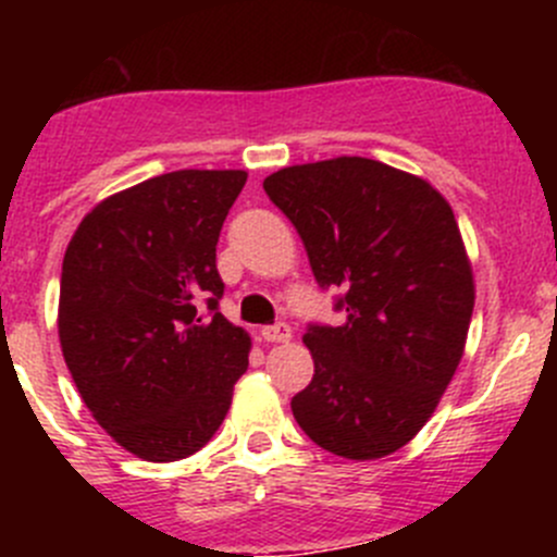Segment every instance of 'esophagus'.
Wrapping results in <instances>:
<instances>
[{"label":"esophagus","instance_id":"34e87169","mask_svg":"<svg viewBox=\"0 0 557 557\" xmlns=\"http://www.w3.org/2000/svg\"><path fill=\"white\" fill-rule=\"evenodd\" d=\"M261 339L263 342H290V325H285V323L263 325Z\"/></svg>","mask_w":557,"mask_h":557}]
</instances>
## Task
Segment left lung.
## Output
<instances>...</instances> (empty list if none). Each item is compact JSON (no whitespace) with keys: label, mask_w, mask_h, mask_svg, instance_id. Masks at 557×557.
Listing matches in <instances>:
<instances>
[{"label":"left lung","mask_w":557,"mask_h":557,"mask_svg":"<svg viewBox=\"0 0 557 557\" xmlns=\"http://www.w3.org/2000/svg\"><path fill=\"white\" fill-rule=\"evenodd\" d=\"M269 199L314 280L345 288V323L310 325L312 383L290 398L323 450L377 460L429 423L463 358L474 272L453 207L429 180L361 156L277 170Z\"/></svg>","instance_id":"8db88e82"}]
</instances>
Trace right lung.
<instances>
[{
  "label": "right lung",
  "instance_id": "1",
  "mask_svg": "<svg viewBox=\"0 0 557 557\" xmlns=\"http://www.w3.org/2000/svg\"><path fill=\"white\" fill-rule=\"evenodd\" d=\"M245 170H177L107 196L61 267L59 342L94 420L132 455L188 458L215 436L250 334L218 312L221 226ZM208 299L212 315L198 312Z\"/></svg>",
  "mask_w": 557,
  "mask_h": 557
}]
</instances>
